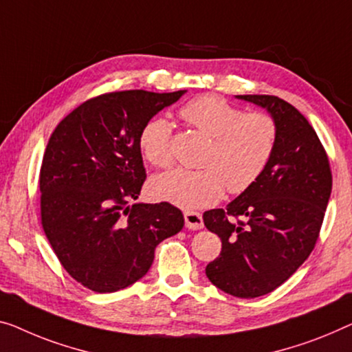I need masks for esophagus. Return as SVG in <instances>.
<instances>
[{
    "label": "esophagus",
    "mask_w": 352,
    "mask_h": 352,
    "mask_svg": "<svg viewBox=\"0 0 352 352\" xmlns=\"http://www.w3.org/2000/svg\"><path fill=\"white\" fill-rule=\"evenodd\" d=\"M185 224L188 229L197 230L204 228L202 214L199 212H185Z\"/></svg>",
    "instance_id": "1"
}]
</instances>
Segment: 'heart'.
Instances as JSON below:
<instances>
[{"label":"heart","mask_w":352,"mask_h":352,"mask_svg":"<svg viewBox=\"0 0 352 352\" xmlns=\"http://www.w3.org/2000/svg\"><path fill=\"white\" fill-rule=\"evenodd\" d=\"M182 117L202 131L210 146L202 160L204 169H174L156 175L150 191L158 201L183 210L210 207L224 190L240 194L248 190L265 170L274 155L278 129L275 120L262 112L246 113L221 96H199L182 109ZM144 158L156 167L172 162V126L155 117L139 138Z\"/></svg>","instance_id":"obj_1"}]
</instances>
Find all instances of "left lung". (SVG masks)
<instances>
[{
  "mask_svg": "<svg viewBox=\"0 0 352 352\" xmlns=\"http://www.w3.org/2000/svg\"><path fill=\"white\" fill-rule=\"evenodd\" d=\"M265 109L278 138L265 170L248 190L204 213V224L221 239V253L206 269L214 286L240 298L276 289L316 245L330 191L326 150L308 120L276 96H235Z\"/></svg>",
  "mask_w": 352,
  "mask_h": 352,
  "instance_id": "left-lung-1",
  "label": "left lung"
}]
</instances>
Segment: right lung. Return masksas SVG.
Wrapping results in <instances>:
<instances>
[{"instance_id":"right-lung-1","label":"right lung","mask_w":352,"mask_h":352,"mask_svg":"<svg viewBox=\"0 0 352 352\" xmlns=\"http://www.w3.org/2000/svg\"><path fill=\"white\" fill-rule=\"evenodd\" d=\"M185 93L101 94L50 135L39 177L42 228L61 265L88 289L115 292L140 280L156 246L185 224L169 202L129 204L146 177L144 126Z\"/></svg>"}]
</instances>
